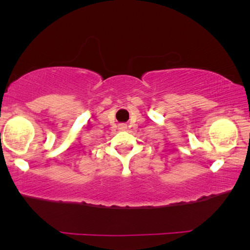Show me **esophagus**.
<instances>
[{
	"mask_svg": "<svg viewBox=\"0 0 250 250\" xmlns=\"http://www.w3.org/2000/svg\"><path fill=\"white\" fill-rule=\"evenodd\" d=\"M120 129H125V125H121V127H120Z\"/></svg>",
	"mask_w": 250,
	"mask_h": 250,
	"instance_id": "1",
	"label": "esophagus"
}]
</instances>
